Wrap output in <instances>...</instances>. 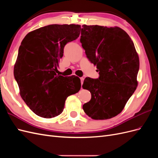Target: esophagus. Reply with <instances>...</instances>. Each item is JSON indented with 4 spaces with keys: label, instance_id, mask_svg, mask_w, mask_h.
<instances>
[{
    "label": "esophagus",
    "instance_id": "obj_1",
    "mask_svg": "<svg viewBox=\"0 0 158 158\" xmlns=\"http://www.w3.org/2000/svg\"><path fill=\"white\" fill-rule=\"evenodd\" d=\"M84 80V78L83 77H81V78H80V80H81V84H82H82H83Z\"/></svg>",
    "mask_w": 158,
    "mask_h": 158
}]
</instances>
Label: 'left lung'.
<instances>
[{"mask_svg": "<svg viewBox=\"0 0 158 158\" xmlns=\"http://www.w3.org/2000/svg\"><path fill=\"white\" fill-rule=\"evenodd\" d=\"M80 42L87 58L96 65L99 76L85 78L82 88L92 94L84 104L87 115L95 120L120 113L136 89L139 57L127 32L118 27L83 25Z\"/></svg>", "mask_w": 158, "mask_h": 158, "instance_id": "1", "label": "left lung"}]
</instances>
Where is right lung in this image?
<instances>
[{"label":"right lung","mask_w":158,"mask_h":158,"mask_svg":"<svg viewBox=\"0 0 158 158\" xmlns=\"http://www.w3.org/2000/svg\"><path fill=\"white\" fill-rule=\"evenodd\" d=\"M80 25L52 24L28 33L14 68L22 98L31 111L50 118L63 111L66 98L79 92L80 79L56 74L64 47L79 37Z\"/></svg>","instance_id":"add662e5"}]
</instances>
